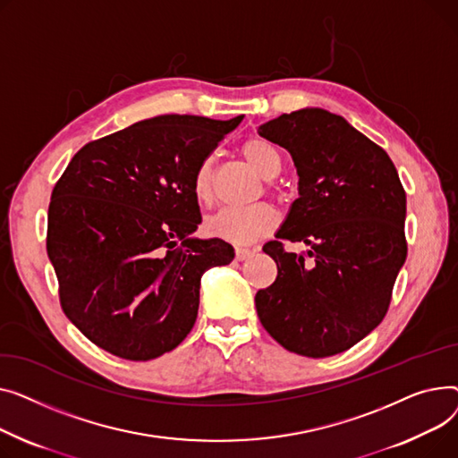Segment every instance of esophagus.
Returning a JSON list of instances; mask_svg holds the SVG:
<instances>
[{"instance_id": "34e87169", "label": "esophagus", "mask_w": 458, "mask_h": 458, "mask_svg": "<svg viewBox=\"0 0 458 458\" xmlns=\"http://www.w3.org/2000/svg\"><path fill=\"white\" fill-rule=\"evenodd\" d=\"M234 255H236V260H246V259H250L253 255V250H250V248H236Z\"/></svg>"}]
</instances>
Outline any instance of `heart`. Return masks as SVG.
Returning <instances> with one entry per match:
<instances>
[{"label":"heart","instance_id":"1","mask_svg":"<svg viewBox=\"0 0 458 458\" xmlns=\"http://www.w3.org/2000/svg\"><path fill=\"white\" fill-rule=\"evenodd\" d=\"M240 153L246 163L264 179H274L281 174L283 160L279 149L266 139L253 137L240 146ZM192 191L201 205H210L214 199L212 165L203 160L198 166L192 181ZM279 216L274 207L259 203L253 207H229L222 208L207 220V233L231 244H251L270 234L277 227Z\"/></svg>","mask_w":458,"mask_h":458}]
</instances>
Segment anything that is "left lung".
Wrapping results in <instances>:
<instances>
[{"label":"left lung","mask_w":458,"mask_h":458,"mask_svg":"<svg viewBox=\"0 0 458 458\" xmlns=\"http://www.w3.org/2000/svg\"><path fill=\"white\" fill-rule=\"evenodd\" d=\"M284 148L298 170L300 198L276 238L262 248L277 279L255 295L262 327L284 349L324 359L353 347L377 327L407 259V196L383 148L342 116L301 109L259 127Z\"/></svg>","instance_id":"left-lung-1"}]
</instances>
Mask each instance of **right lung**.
Segmentation results:
<instances>
[{
  "mask_svg": "<svg viewBox=\"0 0 458 458\" xmlns=\"http://www.w3.org/2000/svg\"><path fill=\"white\" fill-rule=\"evenodd\" d=\"M242 118L137 122L81 148L53 188L46 248L61 307L105 352L151 360L192 331L201 276L234 259L227 242L191 236L192 181Z\"/></svg>",
  "mask_w": 458,
  "mask_h": 458,
  "instance_id": "1",
  "label": "right lung"
}]
</instances>
